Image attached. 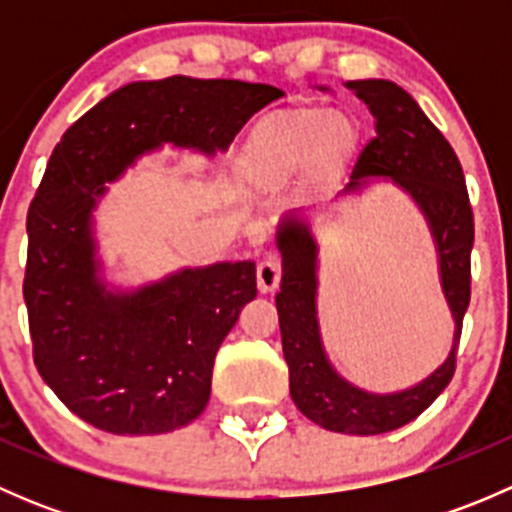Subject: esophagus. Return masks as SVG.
<instances>
[{"instance_id":"esophagus-1","label":"esophagus","mask_w":512,"mask_h":512,"mask_svg":"<svg viewBox=\"0 0 512 512\" xmlns=\"http://www.w3.org/2000/svg\"><path fill=\"white\" fill-rule=\"evenodd\" d=\"M280 280H282V262L277 255H267L265 260L257 265V289H260L262 294L267 292H275L277 287H280Z\"/></svg>"}]
</instances>
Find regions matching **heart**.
I'll return each instance as SVG.
<instances>
[{
	"mask_svg": "<svg viewBox=\"0 0 512 512\" xmlns=\"http://www.w3.org/2000/svg\"><path fill=\"white\" fill-rule=\"evenodd\" d=\"M359 146L361 126L344 108H282L247 133L237 173L260 190L282 188L299 173L307 193H327L342 183Z\"/></svg>",
	"mask_w": 512,
	"mask_h": 512,
	"instance_id": "1",
	"label": "heart"
}]
</instances>
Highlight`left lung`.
Segmentation results:
<instances>
[{"label": "left lung", "mask_w": 512, "mask_h": 512, "mask_svg": "<svg viewBox=\"0 0 512 512\" xmlns=\"http://www.w3.org/2000/svg\"><path fill=\"white\" fill-rule=\"evenodd\" d=\"M347 89L374 113L376 136L356 158L344 193H356L369 185V178H391L421 208L436 242L441 287L456 322L451 354L421 384L396 394H369L342 379L319 337L317 240L299 215H287L277 227L282 285L275 304L289 366V394L297 409L327 431L376 436L414 421L451 384L471 302L473 210L458 156L414 98L384 79L347 81Z\"/></svg>", "instance_id": "8db88e82"}]
</instances>
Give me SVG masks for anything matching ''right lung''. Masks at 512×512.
I'll return each instance as SVG.
<instances>
[{
    "label": "right lung",
    "instance_id": "1",
    "mask_svg": "<svg viewBox=\"0 0 512 512\" xmlns=\"http://www.w3.org/2000/svg\"><path fill=\"white\" fill-rule=\"evenodd\" d=\"M280 96L235 79L136 81L56 143L29 205L24 302L41 379L91 426L153 436L195 421L208 406L215 354L257 294L250 260L185 267L136 292L106 289L91 235L103 183L163 143L227 151Z\"/></svg>",
    "mask_w": 512,
    "mask_h": 512
}]
</instances>
